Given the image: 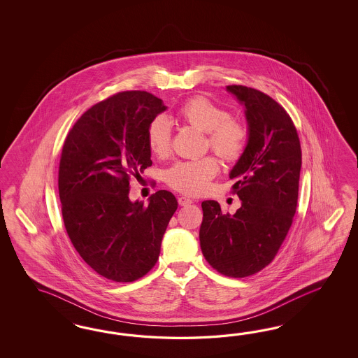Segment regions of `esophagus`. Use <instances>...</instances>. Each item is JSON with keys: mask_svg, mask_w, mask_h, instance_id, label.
<instances>
[{"mask_svg": "<svg viewBox=\"0 0 358 358\" xmlns=\"http://www.w3.org/2000/svg\"><path fill=\"white\" fill-rule=\"evenodd\" d=\"M192 203H193V201L187 196H180L178 198V205L180 206H187V205H192Z\"/></svg>", "mask_w": 358, "mask_h": 358, "instance_id": "34e87169", "label": "esophagus"}]
</instances>
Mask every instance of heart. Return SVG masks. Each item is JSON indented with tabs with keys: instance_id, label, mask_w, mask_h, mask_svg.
Listing matches in <instances>:
<instances>
[{
	"instance_id": "heart-1",
	"label": "heart",
	"mask_w": 358,
	"mask_h": 358,
	"mask_svg": "<svg viewBox=\"0 0 358 358\" xmlns=\"http://www.w3.org/2000/svg\"><path fill=\"white\" fill-rule=\"evenodd\" d=\"M181 122L206 132L207 145L226 163H236L247 150L250 131L241 120L231 118L222 108L203 96L190 98L177 111ZM147 145L152 155L164 157L171 151L172 126L165 117H156L147 127ZM219 173L214 156L177 162L164 173L165 182L186 195L202 194Z\"/></svg>"
}]
</instances>
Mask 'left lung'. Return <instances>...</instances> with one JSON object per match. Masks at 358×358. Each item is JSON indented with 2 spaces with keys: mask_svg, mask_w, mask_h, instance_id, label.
Segmentation results:
<instances>
[{
  "mask_svg": "<svg viewBox=\"0 0 358 358\" xmlns=\"http://www.w3.org/2000/svg\"><path fill=\"white\" fill-rule=\"evenodd\" d=\"M227 90L244 103L250 126L247 150L229 173L241 207L229 215L217 201H203L199 241L215 271L243 278L274 260L293 224L302 150L293 120L277 101L244 85Z\"/></svg>",
  "mask_w": 358,
  "mask_h": 358,
  "instance_id": "obj_1",
  "label": "left lung"
}]
</instances>
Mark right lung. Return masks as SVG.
I'll return each mask as SVG.
<instances>
[{"instance_id":"1","label":"right lung","mask_w":358,"mask_h":358,"mask_svg":"<svg viewBox=\"0 0 358 358\" xmlns=\"http://www.w3.org/2000/svg\"><path fill=\"white\" fill-rule=\"evenodd\" d=\"M165 108L148 92H120L87 110L65 138L59 164L65 229L83 260L110 281H136L151 271L178 206L166 190L147 206L129 198L131 177L152 165L147 127Z\"/></svg>"}]
</instances>
